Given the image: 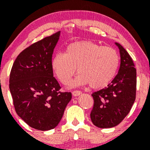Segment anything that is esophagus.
Wrapping results in <instances>:
<instances>
[{
  "label": "esophagus",
  "mask_w": 150,
  "mask_h": 150,
  "mask_svg": "<svg viewBox=\"0 0 150 150\" xmlns=\"http://www.w3.org/2000/svg\"><path fill=\"white\" fill-rule=\"evenodd\" d=\"M81 94H82V92H81V91H79V90H75L73 92V95L74 96V97H77V96L80 95Z\"/></svg>",
  "instance_id": "34e87169"
}]
</instances>
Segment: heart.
Listing matches in <instances>:
<instances>
[{
    "label": "heart",
    "mask_w": 150,
    "mask_h": 150,
    "mask_svg": "<svg viewBox=\"0 0 150 150\" xmlns=\"http://www.w3.org/2000/svg\"><path fill=\"white\" fill-rule=\"evenodd\" d=\"M118 65L119 56L114 49L87 41L69 44L64 54H56L51 63L53 73L61 83L66 85L77 68L80 74L70 82V87L89 83L94 89L107 85L116 75Z\"/></svg>",
    "instance_id": "heart-1"
}]
</instances>
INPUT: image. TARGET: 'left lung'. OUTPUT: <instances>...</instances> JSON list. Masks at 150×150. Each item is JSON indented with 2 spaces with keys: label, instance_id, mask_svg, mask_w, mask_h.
<instances>
[{
  "label": "left lung",
  "instance_id": "obj_1",
  "mask_svg": "<svg viewBox=\"0 0 150 150\" xmlns=\"http://www.w3.org/2000/svg\"><path fill=\"white\" fill-rule=\"evenodd\" d=\"M120 65L118 73L105 88L92 93L94 106L90 118L100 128L116 126L128 114L135 100L136 69L126 50L118 43Z\"/></svg>",
  "mask_w": 150,
  "mask_h": 150
}]
</instances>
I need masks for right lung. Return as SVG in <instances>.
Listing matches in <instances>:
<instances>
[{
    "label": "right lung",
    "instance_id": "obj_1",
    "mask_svg": "<svg viewBox=\"0 0 150 150\" xmlns=\"http://www.w3.org/2000/svg\"><path fill=\"white\" fill-rule=\"evenodd\" d=\"M60 34L56 32L22 51L10 72L9 87L16 113L37 130L56 128L72 99L70 92L59 91L51 66Z\"/></svg>",
    "mask_w": 150,
    "mask_h": 150
}]
</instances>
